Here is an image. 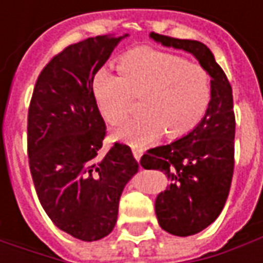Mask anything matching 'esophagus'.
I'll use <instances>...</instances> for the list:
<instances>
[{
	"mask_svg": "<svg viewBox=\"0 0 263 263\" xmlns=\"http://www.w3.org/2000/svg\"><path fill=\"white\" fill-rule=\"evenodd\" d=\"M132 151H133V155H135V158H136L137 161L142 158V155H143V149L139 146H132Z\"/></svg>",
	"mask_w": 263,
	"mask_h": 263,
	"instance_id": "esophagus-1",
	"label": "esophagus"
}]
</instances>
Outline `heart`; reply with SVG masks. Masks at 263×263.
Listing matches in <instances>:
<instances>
[{
    "instance_id": "b5f03b06",
    "label": "heart",
    "mask_w": 263,
    "mask_h": 263,
    "mask_svg": "<svg viewBox=\"0 0 263 263\" xmlns=\"http://www.w3.org/2000/svg\"><path fill=\"white\" fill-rule=\"evenodd\" d=\"M93 93L99 112L112 126L132 112L135 96H143V114L112 133L116 140L143 146L165 132L170 139H178L195 130L211 105L212 82L203 67L184 57L137 48L121 58L120 73L98 71Z\"/></svg>"
}]
</instances>
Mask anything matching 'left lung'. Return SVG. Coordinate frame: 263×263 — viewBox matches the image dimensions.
<instances>
[{
	"label": "left lung",
	"instance_id": "obj_1",
	"mask_svg": "<svg viewBox=\"0 0 263 263\" xmlns=\"http://www.w3.org/2000/svg\"><path fill=\"white\" fill-rule=\"evenodd\" d=\"M164 46L190 52L211 76L212 99L205 118L189 135L149 149L140 159L145 170L164 171L170 186L155 200L162 230L173 236H193L211 226L226 205L234 171L236 118L233 90L214 54L199 41L151 33Z\"/></svg>",
	"mask_w": 263,
	"mask_h": 263
}]
</instances>
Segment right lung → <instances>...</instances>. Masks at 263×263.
Returning <instances> with one entry per match:
<instances>
[{
	"instance_id": "add662e5",
	"label": "right lung",
	"mask_w": 263,
	"mask_h": 263,
	"mask_svg": "<svg viewBox=\"0 0 263 263\" xmlns=\"http://www.w3.org/2000/svg\"><path fill=\"white\" fill-rule=\"evenodd\" d=\"M124 36H96L67 46L41 71L27 116V155L39 202L60 230L95 241L117 222L118 202L139 170L132 149L106 133L93 79Z\"/></svg>"
}]
</instances>
